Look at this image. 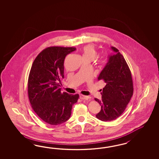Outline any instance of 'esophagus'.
Listing matches in <instances>:
<instances>
[{"label":"esophagus","mask_w":159,"mask_h":159,"mask_svg":"<svg viewBox=\"0 0 159 159\" xmlns=\"http://www.w3.org/2000/svg\"><path fill=\"white\" fill-rule=\"evenodd\" d=\"M80 98L82 100H89L90 99L91 97L90 96H84L83 94H80Z\"/></svg>","instance_id":"1"}]
</instances>
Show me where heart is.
I'll return each mask as SVG.
<instances>
[{
	"instance_id": "b5f03b06",
	"label": "heart",
	"mask_w": 159,
	"mask_h": 159,
	"mask_svg": "<svg viewBox=\"0 0 159 159\" xmlns=\"http://www.w3.org/2000/svg\"><path fill=\"white\" fill-rule=\"evenodd\" d=\"M83 59L94 60L97 57V51L95 47L92 44H88L83 47L82 49Z\"/></svg>"
}]
</instances>
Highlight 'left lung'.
Returning a JSON list of instances; mask_svg holds the SVG:
<instances>
[{
	"instance_id": "1",
	"label": "left lung",
	"mask_w": 159,
	"mask_h": 159,
	"mask_svg": "<svg viewBox=\"0 0 159 159\" xmlns=\"http://www.w3.org/2000/svg\"><path fill=\"white\" fill-rule=\"evenodd\" d=\"M114 53L98 77L106 83L101 100L94 98L101 106L96 117L102 121L115 120L122 115L133 95V81L130 69L118 49L111 47Z\"/></svg>"
}]
</instances>
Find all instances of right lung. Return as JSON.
I'll return each mask as SVG.
<instances>
[{"label":"right lung","mask_w":159,"mask_h":159,"mask_svg":"<svg viewBox=\"0 0 159 159\" xmlns=\"http://www.w3.org/2000/svg\"><path fill=\"white\" fill-rule=\"evenodd\" d=\"M73 47H50L44 49L35 59L28 80L29 100L34 112L48 124L58 125L68 120L78 94L61 92L64 78L63 63Z\"/></svg>","instance_id":"add662e5"}]
</instances>
